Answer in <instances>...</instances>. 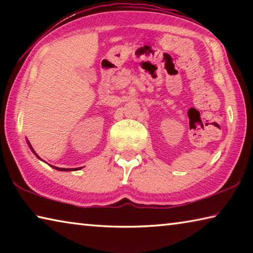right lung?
I'll list each match as a JSON object with an SVG mask.
<instances>
[{
  "label": "right lung",
  "mask_w": 253,
  "mask_h": 253,
  "mask_svg": "<svg viewBox=\"0 0 253 253\" xmlns=\"http://www.w3.org/2000/svg\"><path fill=\"white\" fill-rule=\"evenodd\" d=\"M27 143H28V145H29V147H30V149H31V151L33 152V154L34 155H36L38 158H39V160H41V158L38 156V154L34 152V149L32 148V146H31V144H30V142L29 140L27 139ZM52 168L54 169H57V170H63V172H69V170H78V169H83V168H78V169H61V168H57V166H52Z\"/></svg>",
  "instance_id": "obj_1"
}]
</instances>
